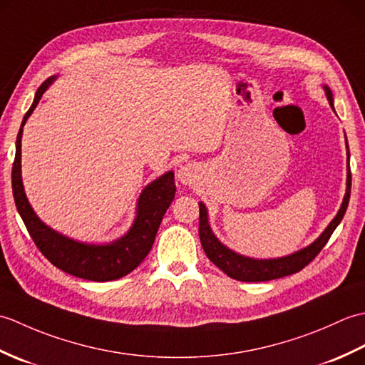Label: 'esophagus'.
<instances>
[{
    "mask_svg": "<svg viewBox=\"0 0 365 365\" xmlns=\"http://www.w3.org/2000/svg\"><path fill=\"white\" fill-rule=\"evenodd\" d=\"M178 180H180L183 185H192L199 177V168L192 163H188V165H183L177 173Z\"/></svg>",
    "mask_w": 365,
    "mask_h": 365,
    "instance_id": "34e87169",
    "label": "esophagus"
}]
</instances>
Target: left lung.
Listing matches in <instances>:
<instances>
[{
  "label": "left lung",
  "instance_id": "left-lung-1",
  "mask_svg": "<svg viewBox=\"0 0 365 365\" xmlns=\"http://www.w3.org/2000/svg\"><path fill=\"white\" fill-rule=\"evenodd\" d=\"M324 92H327L328 102L334 110V98H332V92L328 86H323ZM348 149V143H346ZM348 153V161H350V152ZM350 191H351V170L350 165H348V174H346V192L344 197L342 207L337 212L336 218L329 222V226L324 229L323 234L315 240L312 245L301 251H297L294 254L285 255V257L279 259H265V260H257L251 257H245V255H240L229 250L227 246H224L210 229V224H208V215L207 208L202 202H199V237L200 243H202L204 251L207 257L210 259L216 267L221 271H224L229 277L237 279V281L242 282H262V281H271V279H279L284 276H290L293 273H298L306 265H309L319 252L323 250L324 245L328 243L331 238L332 232L342 221L344 215L346 212L348 202H350Z\"/></svg>",
  "mask_w": 365,
  "mask_h": 365
}]
</instances>
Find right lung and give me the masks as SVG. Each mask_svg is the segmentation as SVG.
<instances>
[{"mask_svg": "<svg viewBox=\"0 0 365 365\" xmlns=\"http://www.w3.org/2000/svg\"><path fill=\"white\" fill-rule=\"evenodd\" d=\"M56 76H50L37 89L34 102L23 118L15 144V160L12 165V192L17 210L36 243L46 259L54 267L66 273L88 279V281L105 282L120 279L131 273L152 250L163 216L175 196L174 173L169 170L150 185H147L138 199V210L133 226L125 235L108 245H88L75 242L63 234H58L43 224L29 205L21 183V133L31 113L38 100Z\"/></svg>", "mask_w": 365, "mask_h": 365, "instance_id": "1", "label": "right lung"}]
</instances>
